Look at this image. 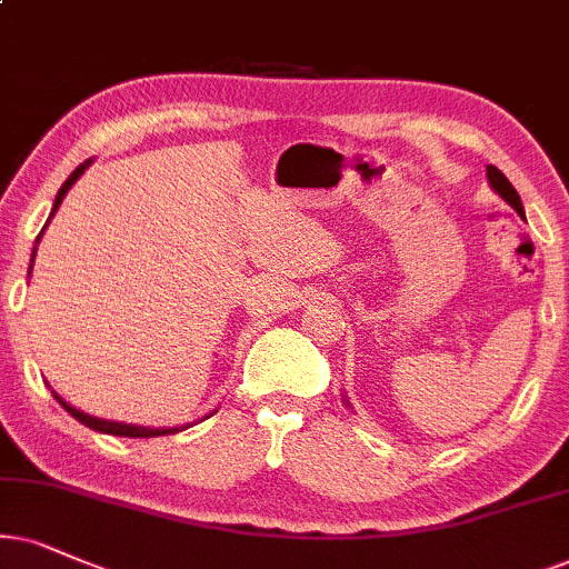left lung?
Segmentation results:
<instances>
[{
  "mask_svg": "<svg viewBox=\"0 0 569 569\" xmlns=\"http://www.w3.org/2000/svg\"><path fill=\"white\" fill-rule=\"evenodd\" d=\"M486 176H488V181H491L493 189L499 191L501 197H505V199L509 201V204H512L515 210L522 214V201H520V193H517V191H515V186L507 181L505 172H501L499 168H493V164H488V168H486Z\"/></svg>",
  "mask_w": 569,
  "mask_h": 569,
  "instance_id": "obj_1",
  "label": "left lung"
}]
</instances>
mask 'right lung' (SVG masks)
<instances>
[{"label": "right lung", "mask_w": 569, "mask_h": 569, "mask_svg": "<svg viewBox=\"0 0 569 569\" xmlns=\"http://www.w3.org/2000/svg\"><path fill=\"white\" fill-rule=\"evenodd\" d=\"M86 164L89 162H83V164H78V168L70 172V178L68 181L62 183V189H60V193H57V199H54V210L57 207L62 204V199H64V193H68V189L70 186H73L76 181H78V176H81V172L86 170ZM52 210V212H54ZM54 399L60 401V405L68 409L70 415L76 417L78 422H83L86 428H91V430H99V433H110V436H126V438H152V436H170V433H178V430L181 428H141V426H123V422H110V420H97V417H91V415H83L81 409H76V407H70L68 401H62L60 397H57L54 393Z\"/></svg>", "instance_id": "right-lung-1"}]
</instances>
